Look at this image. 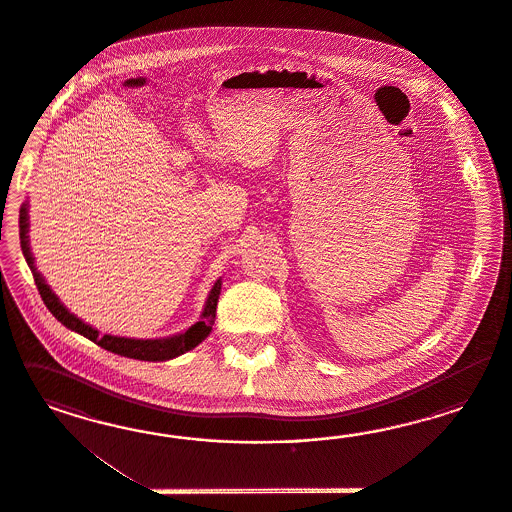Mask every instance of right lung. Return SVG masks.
Here are the masks:
<instances>
[{
  "label": "right lung",
  "instance_id": "add662e5",
  "mask_svg": "<svg viewBox=\"0 0 512 512\" xmlns=\"http://www.w3.org/2000/svg\"><path fill=\"white\" fill-rule=\"evenodd\" d=\"M18 227H20V248H22V253L26 257V263L30 266L35 285L39 289V295L43 298L48 311L63 326H67L69 330L92 340L93 343H97L99 347L107 349L110 353H116V355L127 358H137V360H148V362H163V360L180 357L187 351L195 349L212 332V325L216 321L217 300L221 295V278L217 279L216 283L212 285L210 293H208V298H206L204 308H202L201 319L195 325L189 326L184 332H180V334L167 336V338H155V340H135V338H122V336H112V334L99 336L97 328L84 323L82 319H78L75 313H71L63 306L56 293H52L50 285L41 276V272H37L35 257H33L30 248V234H28L30 233L28 202H24L22 208H20Z\"/></svg>",
  "mask_w": 512,
  "mask_h": 512
}]
</instances>
